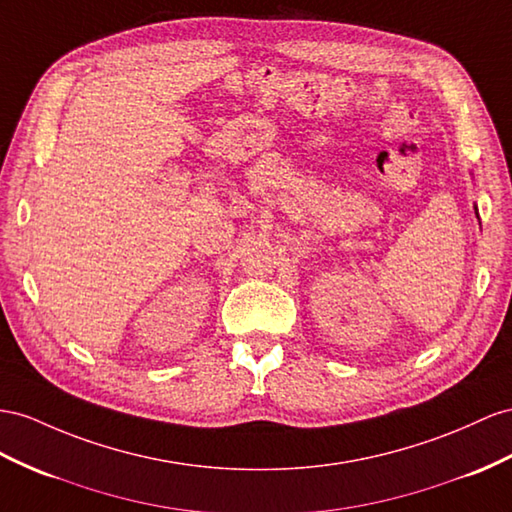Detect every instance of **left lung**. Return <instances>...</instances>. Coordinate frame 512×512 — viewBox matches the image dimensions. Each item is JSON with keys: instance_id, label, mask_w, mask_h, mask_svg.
Masks as SVG:
<instances>
[{"instance_id": "1", "label": "left lung", "mask_w": 512, "mask_h": 512, "mask_svg": "<svg viewBox=\"0 0 512 512\" xmlns=\"http://www.w3.org/2000/svg\"><path fill=\"white\" fill-rule=\"evenodd\" d=\"M474 209H476V214H478V207H474Z\"/></svg>"}]
</instances>
